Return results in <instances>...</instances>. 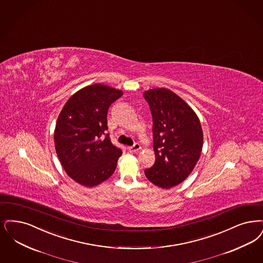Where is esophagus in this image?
<instances>
[{
  "label": "esophagus",
  "mask_w": 263,
  "mask_h": 263,
  "mask_svg": "<svg viewBox=\"0 0 263 263\" xmlns=\"http://www.w3.org/2000/svg\"><path fill=\"white\" fill-rule=\"evenodd\" d=\"M127 149H128L130 153H136V152L141 149V146H140L139 144H135V145L132 146V147H127Z\"/></svg>",
  "instance_id": "esophagus-1"
}]
</instances>
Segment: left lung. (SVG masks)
<instances>
[{"label":"left lung","mask_w":263,"mask_h":263,"mask_svg":"<svg viewBox=\"0 0 263 263\" xmlns=\"http://www.w3.org/2000/svg\"><path fill=\"white\" fill-rule=\"evenodd\" d=\"M153 116L156 162L145 170L149 182L161 189L182 183L195 168L202 149L200 119L178 95L166 88L144 92Z\"/></svg>","instance_id":"left-lung-1"}]
</instances>
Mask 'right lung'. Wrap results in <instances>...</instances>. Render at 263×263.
Here are the masks:
<instances>
[{
	"label": "right lung",
	"instance_id": "add662e5",
	"mask_svg": "<svg viewBox=\"0 0 263 263\" xmlns=\"http://www.w3.org/2000/svg\"><path fill=\"white\" fill-rule=\"evenodd\" d=\"M123 95L104 84L86 86L72 95L58 117L54 147L66 174L85 187H95L115 172L122 152L108 134L106 115Z\"/></svg>",
	"mask_w": 263,
	"mask_h": 263
}]
</instances>
